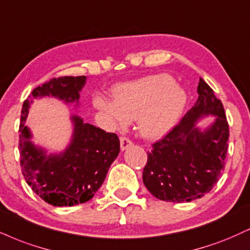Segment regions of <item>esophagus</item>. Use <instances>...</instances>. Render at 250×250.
<instances>
[{
	"label": "esophagus",
	"mask_w": 250,
	"mask_h": 250,
	"mask_svg": "<svg viewBox=\"0 0 250 250\" xmlns=\"http://www.w3.org/2000/svg\"><path fill=\"white\" fill-rule=\"evenodd\" d=\"M120 144H121V150L125 151V150H127L128 148H130V146H133V142L127 137H121L120 138Z\"/></svg>",
	"instance_id": "34e87169"
}]
</instances>
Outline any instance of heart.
I'll use <instances>...</instances> for the list:
<instances>
[{
    "instance_id": "1",
    "label": "heart",
    "mask_w": 250,
    "mask_h": 250,
    "mask_svg": "<svg viewBox=\"0 0 250 250\" xmlns=\"http://www.w3.org/2000/svg\"><path fill=\"white\" fill-rule=\"evenodd\" d=\"M113 99L96 96L94 106L116 127L123 128L128 121L138 119V131L150 140L169 133L186 104L185 92L165 73L117 85Z\"/></svg>"
}]
</instances>
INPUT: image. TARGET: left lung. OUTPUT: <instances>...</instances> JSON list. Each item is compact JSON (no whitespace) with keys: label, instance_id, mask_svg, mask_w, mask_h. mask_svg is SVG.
<instances>
[{"label":"left lung","instance_id":"8db88e82","mask_svg":"<svg viewBox=\"0 0 250 250\" xmlns=\"http://www.w3.org/2000/svg\"><path fill=\"white\" fill-rule=\"evenodd\" d=\"M194 106L179 125L152 146L143 169V183L159 200L183 203L204 197L216 184L225 167L229 129L221 101L200 78ZM212 115L201 129L196 122Z\"/></svg>","mask_w":250,"mask_h":250}]
</instances>
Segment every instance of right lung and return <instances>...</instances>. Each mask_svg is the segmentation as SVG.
<instances>
[{
  "label": "right lung",
  "mask_w": 250,
  "mask_h": 250,
  "mask_svg": "<svg viewBox=\"0 0 250 250\" xmlns=\"http://www.w3.org/2000/svg\"><path fill=\"white\" fill-rule=\"evenodd\" d=\"M86 79L85 76L55 78L36 87L23 102L20 125L22 173L32 191L53 206H74L92 199L120 152L116 134L85 123L78 115L71 116L73 133L64 151L49 154L32 142L25 120L35 99L51 96L79 106Z\"/></svg>",
  "instance_id": "right-lung-1"
}]
</instances>
